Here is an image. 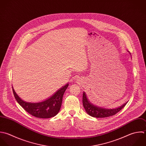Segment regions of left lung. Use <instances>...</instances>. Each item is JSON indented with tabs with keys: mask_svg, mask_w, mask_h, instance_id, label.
I'll return each mask as SVG.
<instances>
[{
	"mask_svg": "<svg viewBox=\"0 0 146 146\" xmlns=\"http://www.w3.org/2000/svg\"><path fill=\"white\" fill-rule=\"evenodd\" d=\"M82 103L86 112L89 115L95 118H105L116 114L125 107V106L127 104V102L121 106L120 107L115 109H107L105 108H101L95 105L93 103H92L88 99L86 93L84 92Z\"/></svg>",
	"mask_w": 146,
	"mask_h": 146,
	"instance_id": "1",
	"label": "left lung"
}]
</instances>
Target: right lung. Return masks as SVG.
<instances>
[{
	"instance_id": "obj_1",
	"label": "right lung",
	"mask_w": 146,
	"mask_h": 146,
	"mask_svg": "<svg viewBox=\"0 0 146 146\" xmlns=\"http://www.w3.org/2000/svg\"><path fill=\"white\" fill-rule=\"evenodd\" d=\"M68 86L69 84H67L58 89L50 97L40 102H26L16 94L13 86L12 90L16 100L27 112L36 118H49L54 117L59 112L63 95Z\"/></svg>"
}]
</instances>
